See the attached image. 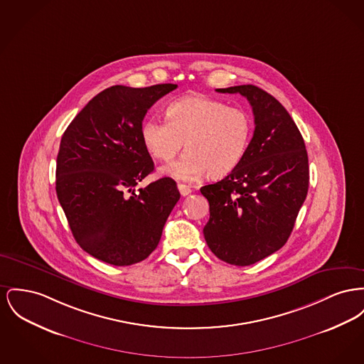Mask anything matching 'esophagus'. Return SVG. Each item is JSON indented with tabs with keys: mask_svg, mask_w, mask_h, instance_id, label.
Masks as SVG:
<instances>
[{
	"mask_svg": "<svg viewBox=\"0 0 364 364\" xmlns=\"http://www.w3.org/2000/svg\"><path fill=\"white\" fill-rule=\"evenodd\" d=\"M177 188H178V191H180L183 196H187V195L191 193V188L188 186H186V184H178Z\"/></svg>",
	"mask_w": 364,
	"mask_h": 364,
	"instance_id": "obj_1",
	"label": "esophagus"
}]
</instances>
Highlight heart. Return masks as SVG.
<instances>
[{
    "instance_id": "1",
    "label": "heart",
    "mask_w": 364,
    "mask_h": 364,
    "mask_svg": "<svg viewBox=\"0 0 364 364\" xmlns=\"http://www.w3.org/2000/svg\"><path fill=\"white\" fill-rule=\"evenodd\" d=\"M253 118L242 108L230 107L206 96H186L166 108V121H143L140 137L151 155L171 161L184 146L187 151L164 171L180 181H193L208 173L220 178L242 164L253 137Z\"/></svg>"
}]
</instances>
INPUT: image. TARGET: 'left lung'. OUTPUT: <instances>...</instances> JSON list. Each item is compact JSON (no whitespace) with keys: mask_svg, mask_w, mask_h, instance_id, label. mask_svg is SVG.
<instances>
[{"mask_svg":"<svg viewBox=\"0 0 364 364\" xmlns=\"http://www.w3.org/2000/svg\"><path fill=\"white\" fill-rule=\"evenodd\" d=\"M217 92L245 96L256 128L235 171L200 188L210 209L203 235L214 256L246 267L287 242L308 193V154L297 125L274 96L255 85Z\"/></svg>","mask_w":364,"mask_h":364,"instance_id":"obj_1","label":"left lung"}]
</instances>
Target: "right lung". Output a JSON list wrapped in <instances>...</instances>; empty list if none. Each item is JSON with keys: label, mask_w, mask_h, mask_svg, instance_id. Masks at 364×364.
I'll use <instances>...</instances> for the list:
<instances>
[{"label": "right lung", "mask_w": 364, "mask_h": 364, "mask_svg": "<svg viewBox=\"0 0 364 364\" xmlns=\"http://www.w3.org/2000/svg\"><path fill=\"white\" fill-rule=\"evenodd\" d=\"M176 87H107L77 114L62 136L58 199L77 243L100 261L125 267L146 259L180 199L171 177L134 193L154 171L140 137L143 119L156 100Z\"/></svg>", "instance_id": "obj_1"}]
</instances>
